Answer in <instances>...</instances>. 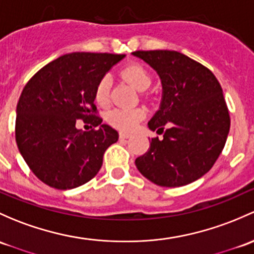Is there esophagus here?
Masks as SVG:
<instances>
[{"instance_id": "34e87169", "label": "esophagus", "mask_w": 254, "mask_h": 254, "mask_svg": "<svg viewBox=\"0 0 254 254\" xmlns=\"http://www.w3.org/2000/svg\"><path fill=\"white\" fill-rule=\"evenodd\" d=\"M119 137L123 138V140H124V138H129L130 137V134H127V132H120Z\"/></svg>"}]
</instances>
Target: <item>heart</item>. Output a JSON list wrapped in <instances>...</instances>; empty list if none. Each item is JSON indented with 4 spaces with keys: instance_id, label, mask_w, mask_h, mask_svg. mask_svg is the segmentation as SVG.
Returning <instances> with one entry per match:
<instances>
[{
    "instance_id": "obj_1",
    "label": "heart",
    "mask_w": 254,
    "mask_h": 254,
    "mask_svg": "<svg viewBox=\"0 0 254 254\" xmlns=\"http://www.w3.org/2000/svg\"><path fill=\"white\" fill-rule=\"evenodd\" d=\"M123 76L131 82L138 91H145L151 85V76L148 75L145 68L138 64H131L123 70ZM109 89H111V78L105 75L98 81L95 90V100L98 105L105 106L108 102ZM145 117V111L141 108H117L109 112L108 122L113 127L124 131H130L135 125Z\"/></svg>"
}]
</instances>
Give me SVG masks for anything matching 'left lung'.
Segmentation results:
<instances>
[{
	"instance_id": "8db88e82",
	"label": "left lung",
	"mask_w": 254,
	"mask_h": 254,
	"mask_svg": "<svg viewBox=\"0 0 254 254\" xmlns=\"http://www.w3.org/2000/svg\"><path fill=\"white\" fill-rule=\"evenodd\" d=\"M132 56L154 69L162 82L161 105L148 127L163 132V140L152 138L136 168L164 188L198 180L218 159L230 130L220 84L209 69L176 51H136Z\"/></svg>"
}]
</instances>
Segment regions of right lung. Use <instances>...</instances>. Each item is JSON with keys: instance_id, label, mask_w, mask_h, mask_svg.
I'll use <instances>...</instances> for the list:
<instances>
[{"instance_id": "1", "label": "right lung", "mask_w": 254, "mask_h": 254, "mask_svg": "<svg viewBox=\"0 0 254 254\" xmlns=\"http://www.w3.org/2000/svg\"><path fill=\"white\" fill-rule=\"evenodd\" d=\"M125 55L74 52L45 65L28 81L17 105L15 141L31 172L57 190L79 188L100 172L119 134L96 117L98 81ZM78 120L98 129H78Z\"/></svg>"}]
</instances>
